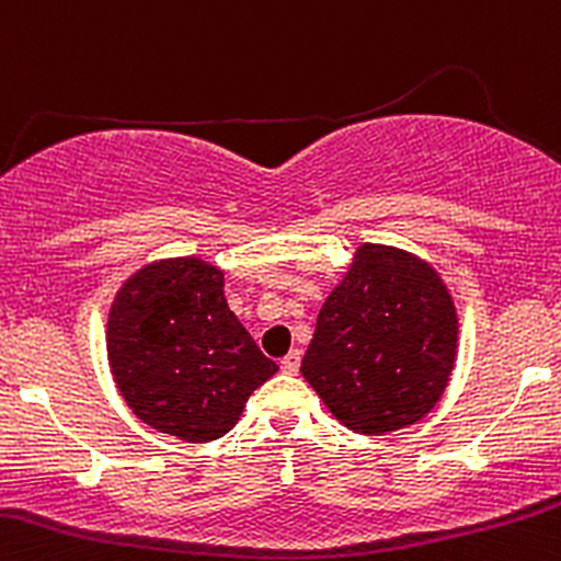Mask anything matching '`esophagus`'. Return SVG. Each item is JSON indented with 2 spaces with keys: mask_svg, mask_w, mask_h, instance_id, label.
Wrapping results in <instances>:
<instances>
[{
  "mask_svg": "<svg viewBox=\"0 0 561 561\" xmlns=\"http://www.w3.org/2000/svg\"><path fill=\"white\" fill-rule=\"evenodd\" d=\"M299 362H302V354H299V351H288V354L280 359V369L286 375H297Z\"/></svg>",
  "mask_w": 561,
  "mask_h": 561,
  "instance_id": "34e87169",
  "label": "esophagus"
}]
</instances>
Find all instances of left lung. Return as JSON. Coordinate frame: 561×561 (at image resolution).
Listing matches in <instances>:
<instances>
[{"mask_svg":"<svg viewBox=\"0 0 561 561\" xmlns=\"http://www.w3.org/2000/svg\"><path fill=\"white\" fill-rule=\"evenodd\" d=\"M456 351L459 310L440 273L405 248L362 242L323 302L299 373L340 424L386 435L440 402Z\"/></svg>","mask_w":561,"mask_h":561,"instance_id":"1","label":"left lung"}]
</instances>
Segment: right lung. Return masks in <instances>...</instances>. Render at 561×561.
I'll list each match as a JSON object with an SVG mask.
<instances>
[{
  "label": "right lung",
  "instance_id": "right-lung-1",
  "mask_svg": "<svg viewBox=\"0 0 561 561\" xmlns=\"http://www.w3.org/2000/svg\"><path fill=\"white\" fill-rule=\"evenodd\" d=\"M107 365L131 413L156 432L210 443L278 373L224 297V270L202 256L142 264L110 302Z\"/></svg>",
  "mask_w": 561,
  "mask_h": 561
}]
</instances>
